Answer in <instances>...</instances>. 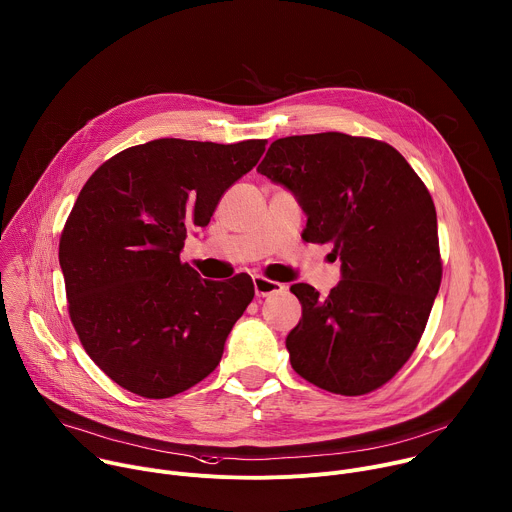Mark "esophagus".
Wrapping results in <instances>:
<instances>
[{
	"mask_svg": "<svg viewBox=\"0 0 512 512\" xmlns=\"http://www.w3.org/2000/svg\"><path fill=\"white\" fill-rule=\"evenodd\" d=\"M253 285H255V294H257L259 298L273 296V294H281V291L285 289L283 283L273 281V279H265L263 275H255V277H253Z\"/></svg>",
	"mask_w": 512,
	"mask_h": 512,
	"instance_id": "1",
	"label": "esophagus"
}]
</instances>
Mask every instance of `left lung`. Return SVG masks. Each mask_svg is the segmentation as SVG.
<instances>
[{
    "instance_id": "obj_1",
    "label": "left lung",
    "mask_w": 512,
    "mask_h": 512,
    "mask_svg": "<svg viewBox=\"0 0 512 512\" xmlns=\"http://www.w3.org/2000/svg\"><path fill=\"white\" fill-rule=\"evenodd\" d=\"M257 172L296 196L302 237L332 243L342 263L326 298L289 287L302 304L285 338L291 367L336 395L379 389L415 350L442 281L425 184L389 143L336 131L275 139Z\"/></svg>"
}]
</instances>
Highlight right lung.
I'll return each mask as SVG.
<instances>
[{
	"instance_id": "obj_1",
	"label": "right lung",
	"mask_w": 512,
	"mask_h": 512,
	"mask_svg": "<svg viewBox=\"0 0 512 512\" xmlns=\"http://www.w3.org/2000/svg\"><path fill=\"white\" fill-rule=\"evenodd\" d=\"M265 143L154 139L113 156L83 186L58 261L72 326L119 387L166 399L221 362L255 296L253 281L247 273L202 279L180 251L188 231L206 227L218 200L253 170Z\"/></svg>"
}]
</instances>
